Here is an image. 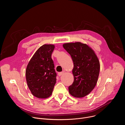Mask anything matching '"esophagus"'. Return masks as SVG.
I'll return each mask as SVG.
<instances>
[{
  "label": "esophagus",
  "instance_id": "esophagus-1",
  "mask_svg": "<svg viewBox=\"0 0 125 125\" xmlns=\"http://www.w3.org/2000/svg\"><path fill=\"white\" fill-rule=\"evenodd\" d=\"M63 74H64V72H59V73H58V75L59 76H61Z\"/></svg>",
  "mask_w": 125,
  "mask_h": 125
}]
</instances>
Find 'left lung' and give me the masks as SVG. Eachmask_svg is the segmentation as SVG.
<instances>
[{"label":"left lung","mask_w":125,"mask_h":125,"mask_svg":"<svg viewBox=\"0 0 125 125\" xmlns=\"http://www.w3.org/2000/svg\"><path fill=\"white\" fill-rule=\"evenodd\" d=\"M64 48L74 63V82L68 87L69 93L75 97H83L95 86L100 71V64L94 52L86 44L80 42L67 43Z\"/></svg>","instance_id":"1"}]
</instances>
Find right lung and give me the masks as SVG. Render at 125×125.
Segmentation results:
<instances>
[{
    "label": "right lung",
    "mask_w": 125,
    "mask_h": 125,
    "mask_svg": "<svg viewBox=\"0 0 125 125\" xmlns=\"http://www.w3.org/2000/svg\"><path fill=\"white\" fill-rule=\"evenodd\" d=\"M54 45L41 46L29 61L26 71L27 84L32 95L39 98L50 96L56 82L57 74L51 58Z\"/></svg>",
    "instance_id": "obj_1"
}]
</instances>
